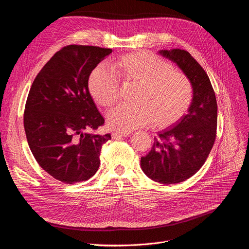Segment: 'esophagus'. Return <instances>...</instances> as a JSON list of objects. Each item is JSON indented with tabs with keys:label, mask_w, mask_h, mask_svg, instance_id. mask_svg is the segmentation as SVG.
<instances>
[{
	"label": "esophagus",
	"mask_w": 249,
	"mask_h": 249,
	"mask_svg": "<svg viewBox=\"0 0 249 249\" xmlns=\"http://www.w3.org/2000/svg\"><path fill=\"white\" fill-rule=\"evenodd\" d=\"M130 135V133L127 132H113L112 133V138L113 139H122V138H125Z\"/></svg>",
	"instance_id": "34e87169"
}]
</instances>
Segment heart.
I'll return each instance as SVG.
<instances>
[{"instance_id":"b5f03b06","label":"heart","mask_w":249,"mask_h":249,"mask_svg":"<svg viewBox=\"0 0 249 249\" xmlns=\"http://www.w3.org/2000/svg\"><path fill=\"white\" fill-rule=\"evenodd\" d=\"M122 85H135L133 104L121 105L108 114V124L116 130L131 131L152 123L165 128L180 122L193 101V86L182 71L155 54L138 51L119 56L109 67L98 66L89 78L95 101L113 107L121 97Z\"/></svg>"}]
</instances>
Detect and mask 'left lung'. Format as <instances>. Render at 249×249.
Listing matches in <instances>:
<instances>
[{"label": "left lung", "instance_id": "1", "mask_svg": "<svg viewBox=\"0 0 249 249\" xmlns=\"http://www.w3.org/2000/svg\"><path fill=\"white\" fill-rule=\"evenodd\" d=\"M160 53L182 69L194 92L188 114L176 126L154 137L150 152L141 157L147 177L170 185L188 180L204 164L216 137L217 104L210 77L190 53L181 49Z\"/></svg>", "mask_w": 249, "mask_h": 249}]
</instances>
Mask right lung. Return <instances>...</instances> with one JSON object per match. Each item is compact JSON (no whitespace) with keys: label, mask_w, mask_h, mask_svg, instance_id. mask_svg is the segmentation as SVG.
<instances>
[{"label":"right lung","mask_w":249,"mask_h":249,"mask_svg":"<svg viewBox=\"0 0 249 249\" xmlns=\"http://www.w3.org/2000/svg\"><path fill=\"white\" fill-rule=\"evenodd\" d=\"M111 49L69 45L51 58L29 90L23 114L28 146L36 162L65 184L87 181L100 164L103 144L110 134L89 92L93 69Z\"/></svg>","instance_id":"1"}]
</instances>
